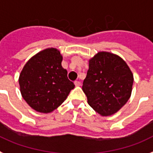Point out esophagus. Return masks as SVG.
Wrapping results in <instances>:
<instances>
[{
    "label": "esophagus",
    "instance_id": "obj_1",
    "mask_svg": "<svg viewBox=\"0 0 153 153\" xmlns=\"http://www.w3.org/2000/svg\"><path fill=\"white\" fill-rule=\"evenodd\" d=\"M74 84H75L76 87H79V86H80V82H79V81H75V82H74Z\"/></svg>",
    "mask_w": 153,
    "mask_h": 153
}]
</instances>
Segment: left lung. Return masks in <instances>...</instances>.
<instances>
[{"label":"left lung","instance_id":"left-lung-1","mask_svg":"<svg viewBox=\"0 0 153 153\" xmlns=\"http://www.w3.org/2000/svg\"><path fill=\"white\" fill-rule=\"evenodd\" d=\"M133 82V74L122 58L99 51L89 60L82 89L89 105L102 117H108L127 103Z\"/></svg>","mask_w":153,"mask_h":153}]
</instances>
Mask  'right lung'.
Segmentation results:
<instances>
[{
    "label": "right lung",
    "instance_id": "1",
    "mask_svg": "<svg viewBox=\"0 0 153 153\" xmlns=\"http://www.w3.org/2000/svg\"><path fill=\"white\" fill-rule=\"evenodd\" d=\"M62 56L49 48L31 58L20 73V92L26 103L36 112L49 113L66 99L75 85L62 66Z\"/></svg>",
    "mask_w": 153,
    "mask_h": 153
}]
</instances>
